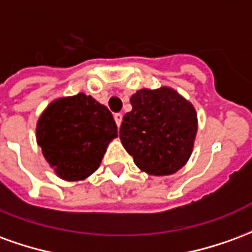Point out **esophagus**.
<instances>
[{
  "label": "esophagus",
  "instance_id": "1",
  "mask_svg": "<svg viewBox=\"0 0 252 252\" xmlns=\"http://www.w3.org/2000/svg\"><path fill=\"white\" fill-rule=\"evenodd\" d=\"M115 121L117 126H120L121 121H123V113H115Z\"/></svg>",
  "mask_w": 252,
  "mask_h": 252
}]
</instances>
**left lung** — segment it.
<instances>
[{
    "instance_id": "left-lung-1",
    "label": "left lung",
    "mask_w": 252,
    "mask_h": 252,
    "mask_svg": "<svg viewBox=\"0 0 252 252\" xmlns=\"http://www.w3.org/2000/svg\"><path fill=\"white\" fill-rule=\"evenodd\" d=\"M132 110L123 117L120 139L142 171L170 175L189 160L197 113L193 105L174 89H140L131 97Z\"/></svg>"
}]
</instances>
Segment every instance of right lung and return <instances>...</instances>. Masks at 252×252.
<instances>
[{"instance_id":"add662e5","label":"right lung","mask_w":252,"mask_h":252,"mask_svg":"<svg viewBox=\"0 0 252 252\" xmlns=\"http://www.w3.org/2000/svg\"><path fill=\"white\" fill-rule=\"evenodd\" d=\"M115 137L117 126L109 109L83 93L52 101L36 126L44 158L64 181L93 174Z\"/></svg>"}]
</instances>
